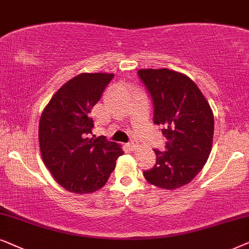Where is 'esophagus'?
I'll return each instance as SVG.
<instances>
[{
    "mask_svg": "<svg viewBox=\"0 0 249 249\" xmlns=\"http://www.w3.org/2000/svg\"><path fill=\"white\" fill-rule=\"evenodd\" d=\"M128 145H130V148H131V149H135V148H137V143H135L134 141L130 142V144H128Z\"/></svg>",
    "mask_w": 249,
    "mask_h": 249,
    "instance_id": "34e87169",
    "label": "esophagus"
}]
</instances>
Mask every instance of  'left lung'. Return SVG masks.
Returning a JSON list of instances; mask_svg holds the SVG:
<instances>
[{
    "mask_svg": "<svg viewBox=\"0 0 249 249\" xmlns=\"http://www.w3.org/2000/svg\"><path fill=\"white\" fill-rule=\"evenodd\" d=\"M138 74L154 101V122L163 125L166 151L154 150L156 165L144 171L149 183L174 190L194 180L210 157L214 115L196 83L167 68L140 69Z\"/></svg>",
    "mask_w": 249,
    "mask_h": 249,
    "instance_id": "8db88e82",
    "label": "left lung"
}]
</instances>
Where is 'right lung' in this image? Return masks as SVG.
Returning a JSON list of instances; mask_svg holds the SVG:
<instances>
[{"instance_id":"obj_1","label":"right lung","mask_w":249,"mask_h":249,"mask_svg":"<svg viewBox=\"0 0 249 249\" xmlns=\"http://www.w3.org/2000/svg\"><path fill=\"white\" fill-rule=\"evenodd\" d=\"M112 77L109 72H82L66 82L43 109L38 126L43 161L69 192L98 191L124 154L121 144L91 135V110Z\"/></svg>"}]
</instances>
